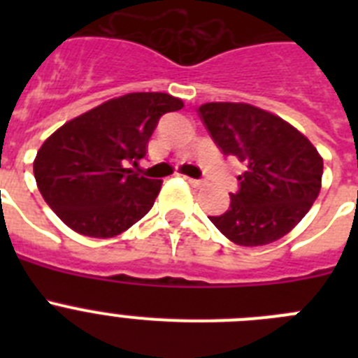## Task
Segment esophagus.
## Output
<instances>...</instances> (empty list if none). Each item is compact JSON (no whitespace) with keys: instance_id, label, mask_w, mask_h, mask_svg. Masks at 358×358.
I'll list each match as a JSON object with an SVG mask.
<instances>
[{"instance_id":"esophagus-1","label":"esophagus","mask_w":358,"mask_h":358,"mask_svg":"<svg viewBox=\"0 0 358 358\" xmlns=\"http://www.w3.org/2000/svg\"><path fill=\"white\" fill-rule=\"evenodd\" d=\"M186 181L194 186V188H201V186H204V181H202V179H192V177H186Z\"/></svg>"}]
</instances>
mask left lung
I'll return each mask as SVG.
<instances>
[{
	"label": "left lung",
	"instance_id": "8db88e82",
	"mask_svg": "<svg viewBox=\"0 0 358 358\" xmlns=\"http://www.w3.org/2000/svg\"><path fill=\"white\" fill-rule=\"evenodd\" d=\"M199 116L224 156L245 164L229 208L210 217L215 227L245 248L285 236L321 189L322 157L314 145L285 120L249 103H204Z\"/></svg>",
	"mask_w": 358,
	"mask_h": 358
}]
</instances>
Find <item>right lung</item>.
Listing matches in <instances>:
<instances>
[{
	"mask_svg": "<svg viewBox=\"0 0 358 358\" xmlns=\"http://www.w3.org/2000/svg\"><path fill=\"white\" fill-rule=\"evenodd\" d=\"M182 102L166 93L113 98L57 129L37 152L34 176L46 204L80 235L110 238L154 206L159 179L131 169L166 113Z\"/></svg>",
	"mask_w": 358,
	"mask_h": 358,
	"instance_id": "add662e5",
	"label": "right lung"
}]
</instances>
